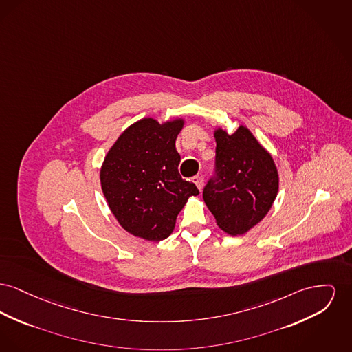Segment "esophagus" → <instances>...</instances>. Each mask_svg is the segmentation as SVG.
I'll use <instances>...</instances> for the list:
<instances>
[{
    "mask_svg": "<svg viewBox=\"0 0 352 352\" xmlns=\"http://www.w3.org/2000/svg\"><path fill=\"white\" fill-rule=\"evenodd\" d=\"M192 182L195 184V186L198 187L199 190H202V187H204V177L202 175H195L192 178Z\"/></svg>",
    "mask_w": 352,
    "mask_h": 352,
    "instance_id": "1",
    "label": "esophagus"
}]
</instances>
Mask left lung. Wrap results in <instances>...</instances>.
<instances>
[{
	"instance_id": "obj_1",
	"label": "left lung",
	"mask_w": 352,
	"mask_h": 352,
	"mask_svg": "<svg viewBox=\"0 0 352 352\" xmlns=\"http://www.w3.org/2000/svg\"><path fill=\"white\" fill-rule=\"evenodd\" d=\"M214 138L215 175L204 188V199L221 230L242 235L267 215L279 188L278 170L243 124L232 134L218 127Z\"/></svg>"
}]
</instances>
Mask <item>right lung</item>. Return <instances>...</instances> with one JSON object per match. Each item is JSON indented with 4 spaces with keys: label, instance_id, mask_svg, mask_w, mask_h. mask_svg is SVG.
Listing matches in <instances>:
<instances>
[{
    "label": "right lung",
    "instance_id": "add662e5",
    "mask_svg": "<svg viewBox=\"0 0 352 352\" xmlns=\"http://www.w3.org/2000/svg\"><path fill=\"white\" fill-rule=\"evenodd\" d=\"M184 124L182 118L164 124L142 118L124 130L104 157L102 192L118 223L134 236L166 239L187 199L199 194L178 171L175 140Z\"/></svg>",
    "mask_w": 352,
    "mask_h": 352
}]
</instances>
